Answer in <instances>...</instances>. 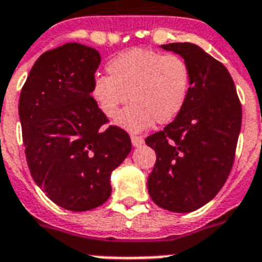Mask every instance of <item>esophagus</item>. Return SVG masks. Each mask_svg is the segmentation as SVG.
<instances>
[{"instance_id":"1","label":"esophagus","mask_w":262,"mask_h":262,"mask_svg":"<svg viewBox=\"0 0 262 262\" xmlns=\"http://www.w3.org/2000/svg\"><path fill=\"white\" fill-rule=\"evenodd\" d=\"M131 142H133L134 146H141L143 143V138L139 137V135H131Z\"/></svg>"}]
</instances>
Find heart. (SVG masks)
I'll use <instances>...</instances> for the list:
<instances>
[{
  "label": "heart",
  "mask_w": 262,
  "mask_h": 262,
  "mask_svg": "<svg viewBox=\"0 0 262 262\" xmlns=\"http://www.w3.org/2000/svg\"><path fill=\"white\" fill-rule=\"evenodd\" d=\"M108 78H95L91 97L108 119L116 117L128 99V107L116 123L127 131L139 133L157 121L168 124L179 116L187 102L191 72L176 54L149 49H129L106 64Z\"/></svg>",
  "instance_id": "obj_1"
}]
</instances>
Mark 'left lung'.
I'll list each match as a JSON object with an SVG mask.
<instances>
[{
    "label": "left lung",
    "mask_w": 262,
    "mask_h": 262,
    "mask_svg": "<svg viewBox=\"0 0 262 262\" xmlns=\"http://www.w3.org/2000/svg\"><path fill=\"white\" fill-rule=\"evenodd\" d=\"M161 48L184 58L191 86L179 116L146 138V145L157 157L147 190L160 208L187 213L208 204L228 179L242 105L230 72L200 46L178 42Z\"/></svg>",
    "instance_id": "1"
}]
</instances>
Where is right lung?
<instances>
[{
  "mask_svg": "<svg viewBox=\"0 0 262 262\" xmlns=\"http://www.w3.org/2000/svg\"><path fill=\"white\" fill-rule=\"evenodd\" d=\"M101 56L66 43L35 61L19 99L24 153L34 182L58 206L84 212L111 196V173L131 151V138L91 97Z\"/></svg>",
  "mask_w": 262,
  "mask_h": 262,
  "instance_id": "obj_1",
  "label": "right lung"
}]
</instances>
